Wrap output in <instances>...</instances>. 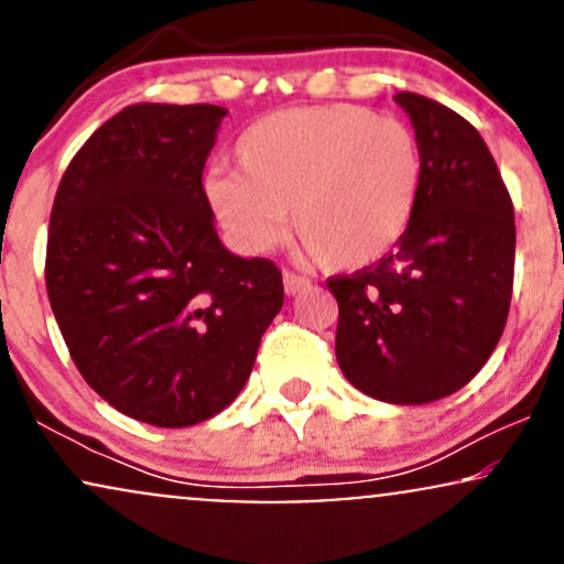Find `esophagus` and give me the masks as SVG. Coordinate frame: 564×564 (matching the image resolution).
I'll return each mask as SVG.
<instances>
[{
  "mask_svg": "<svg viewBox=\"0 0 564 564\" xmlns=\"http://www.w3.org/2000/svg\"><path fill=\"white\" fill-rule=\"evenodd\" d=\"M304 289H310V281L307 278H302V275H296V273H283V291H286L289 296H296V294H302Z\"/></svg>",
  "mask_w": 564,
  "mask_h": 564,
  "instance_id": "esophagus-1",
  "label": "esophagus"
}]
</instances>
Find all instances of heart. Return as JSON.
I'll return each instance as SVG.
<instances>
[{
	"label": "heart",
	"mask_w": 564,
	"mask_h": 564,
	"mask_svg": "<svg viewBox=\"0 0 564 564\" xmlns=\"http://www.w3.org/2000/svg\"><path fill=\"white\" fill-rule=\"evenodd\" d=\"M232 153L238 172H212L204 196L241 254L273 249L291 215L323 268H368L403 241L422 198L416 132L349 102L262 116Z\"/></svg>",
	"instance_id": "heart-1"
}]
</instances>
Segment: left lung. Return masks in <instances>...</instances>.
<instances>
[{
    "label": "left lung",
    "mask_w": 564,
    "mask_h": 564,
    "mask_svg": "<svg viewBox=\"0 0 564 564\" xmlns=\"http://www.w3.org/2000/svg\"><path fill=\"white\" fill-rule=\"evenodd\" d=\"M422 142L416 217L392 254L339 275L336 360L352 387L392 405L448 398L488 364L514 283V209L488 145L443 102L398 93Z\"/></svg>",
    "instance_id": "8db88e82"
}]
</instances>
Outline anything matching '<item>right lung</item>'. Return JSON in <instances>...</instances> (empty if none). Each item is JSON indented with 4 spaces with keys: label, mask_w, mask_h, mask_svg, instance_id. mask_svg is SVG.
Instances as JSON below:
<instances>
[{
    "label": "right lung",
    "mask_w": 564,
    "mask_h": 564,
    "mask_svg": "<svg viewBox=\"0 0 564 564\" xmlns=\"http://www.w3.org/2000/svg\"><path fill=\"white\" fill-rule=\"evenodd\" d=\"M228 111L138 102L57 187L47 294L87 384L129 419L193 426L243 390L283 307L281 270L225 249L200 174Z\"/></svg>",
    "instance_id": "obj_1"
}]
</instances>
